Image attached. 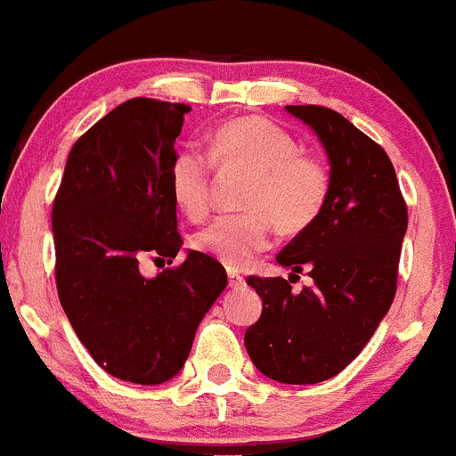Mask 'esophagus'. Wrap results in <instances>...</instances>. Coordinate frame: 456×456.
Instances as JSON below:
<instances>
[{
  "label": "esophagus",
  "instance_id": "1",
  "mask_svg": "<svg viewBox=\"0 0 456 456\" xmlns=\"http://www.w3.org/2000/svg\"><path fill=\"white\" fill-rule=\"evenodd\" d=\"M228 286H231V289H235V290H240V289H244V286H246V280L240 275V273L228 271Z\"/></svg>",
  "mask_w": 456,
  "mask_h": 456
}]
</instances>
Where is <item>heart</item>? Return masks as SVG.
Returning a JSON list of instances; mask_svg holds the SVG:
<instances>
[{
  "mask_svg": "<svg viewBox=\"0 0 456 456\" xmlns=\"http://www.w3.org/2000/svg\"><path fill=\"white\" fill-rule=\"evenodd\" d=\"M208 158L185 147L175 154L167 185L175 206L188 219H203L210 208V166L248 170L240 206L246 212L219 216L194 235L199 253L228 271L250 266L271 246L273 224L281 235H300L322 215L331 194V172L300 141L264 116L225 120L208 138Z\"/></svg>",
  "mask_w": 456,
  "mask_h": 456,
  "instance_id": "heart-1",
  "label": "heart"
}]
</instances>
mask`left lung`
Segmentation results:
<instances>
[{"mask_svg": "<svg viewBox=\"0 0 456 456\" xmlns=\"http://www.w3.org/2000/svg\"><path fill=\"white\" fill-rule=\"evenodd\" d=\"M286 111L318 134L331 166V194L318 221L277 255L293 273L309 268L314 284L293 293L284 277L246 280L264 309L246 329L244 345L268 379L314 385L340 374L392 306L407 206L389 156L345 116L318 105Z\"/></svg>", "mask_w": 456, "mask_h": 456, "instance_id": "obj_1", "label": "left lung"}]
</instances>
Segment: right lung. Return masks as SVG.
<instances>
[{"instance_id":"1","label":"right lung","mask_w":456,"mask_h":456,"mask_svg":"<svg viewBox=\"0 0 456 456\" xmlns=\"http://www.w3.org/2000/svg\"><path fill=\"white\" fill-rule=\"evenodd\" d=\"M190 107L132 98L71 147L53 201L55 284L73 331L107 374L136 385L175 379L228 284L216 259L142 277L138 262L183 246L167 172Z\"/></svg>"}]
</instances>
